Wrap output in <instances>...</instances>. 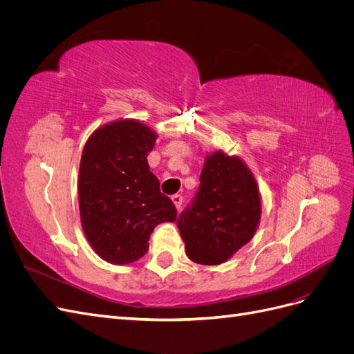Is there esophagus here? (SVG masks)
Returning a JSON list of instances; mask_svg holds the SVG:
<instances>
[{"label": "esophagus", "mask_w": 354, "mask_h": 354, "mask_svg": "<svg viewBox=\"0 0 354 354\" xmlns=\"http://www.w3.org/2000/svg\"><path fill=\"white\" fill-rule=\"evenodd\" d=\"M171 199H173V202H174L176 208L180 211V208H181V203H183V196L178 195V194H176V195L171 196Z\"/></svg>", "instance_id": "1"}]
</instances>
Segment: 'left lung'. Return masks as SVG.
Masks as SVG:
<instances>
[{"instance_id": "8db88e82", "label": "left lung", "mask_w": 354, "mask_h": 354, "mask_svg": "<svg viewBox=\"0 0 354 354\" xmlns=\"http://www.w3.org/2000/svg\"><path fill=\"white\" fill-rule=\"evenodd\" d=\"M199 180L176 223L192 261L220 264L254 236L261 214L259 187L239 158L223 152L205 159Z\"/></svg>"}]
</instances>
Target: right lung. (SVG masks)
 Segmentation results:
<instances>
[{"mask_svg":"<svg viewBox=\"0 0 354 354\" xmlns=\"http://www.w3.org/2000/svg\"><path fill=\"white\" fill-rule=\"evenodd\" d=\"M156 134L133 120L95 130L84 146L80 167V212L85 236L103 260L133 263L147 252L159 223L174 221L177 209L160 194L147 164Z\"/></svg>","mask_w":354,"mask_h":354,"instance_id":"right-lung-1","label":"right lung"}]
</instances>
